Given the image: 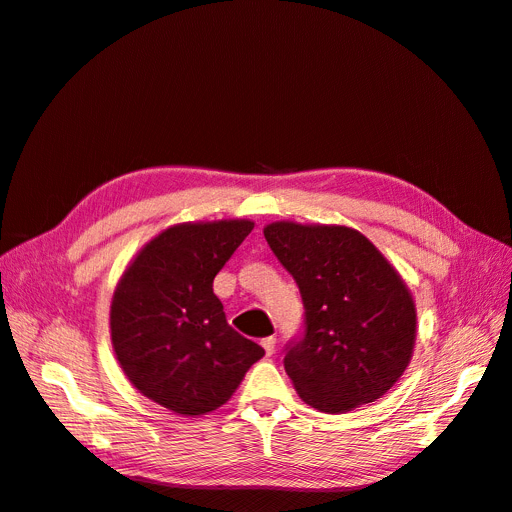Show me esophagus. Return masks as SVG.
<instances>
[{
  "label": "esophagus",
  "mask_w": 512,
  "mask_h": 512,
  "mask_svg": "<svg viewBox=\"0 0 512 512\" xmlns=\"http://www.w3.org/2000/svg\"><path fill=\"white\" fill-rule=\"evenodd\" d=\"M275 344H277V340H275V336H269V338H262V349H264V353H267L269 357L275 353Z\"/></svg>",
  "instance_id": "esophagus-1"
}]
</instances>
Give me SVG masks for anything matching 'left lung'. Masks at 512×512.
<instances>
[{"mask_svg":"<svg viewBox=\"0 0 512 512\" xmlns=\"http://www.w3.org/2000/svg\"><path fill=\"white\" fill-rule=\"evenodd\" d=\"M264 239L304 304V336L283 365L304 403L344 414L380 399L416 344V304L376 245L340 224L271 222Z\"/></svg>","mask_w":512,"mask_h":512,"instance_id":"obj_1","label":"left lung"}]
</instances>
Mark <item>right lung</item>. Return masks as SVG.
Here are the masks:
<instances>
[{"instance_id": "obj_1", "label": "right lung", "mask_w": 512, "mask_h": 512, "mask_svg": "<svg viewBox=\"0 0 512 512\" xmlns=\"http://www.w3.org/2000/svg\"><path fill=\"white\" fill-rule=\"evenodd\" d=\"M252 229L245 218L174 224L134 256L113 292L109 325L121 370L174 414L218 410L264 355L227 323L212 290Z\"/></svg>"}]
</instances>
